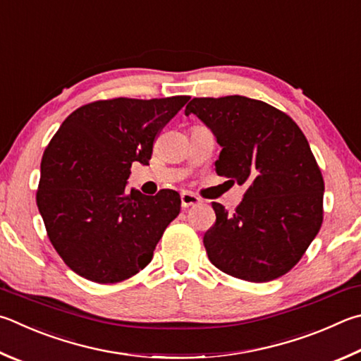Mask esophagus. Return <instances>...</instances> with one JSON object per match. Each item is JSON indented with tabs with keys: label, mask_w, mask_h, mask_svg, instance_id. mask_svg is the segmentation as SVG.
<instances>
[{
	"label": "esophagus",
	"mask_w": 361,
	"mask_h": 361,
	"mask_svg": "<svg viewBox=\"0 0 361 361\" xmlns=\"http://www.w3.org/2000/svg\"><path fill=\"white\" fill-rule=\"evenodd\" d=\"M200 203V197L199 195H195L192 192H181V207L183 208H189V207H194Z\"/></svg>",
	"instance_id": "obj_1"
}]
</instances>
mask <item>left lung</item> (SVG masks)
<instances>
[{"label": "left lung", "instance_id": "left-lung-1", "mask_svg": "<svg viewBox=\"0 0 361 361\" xmlns=\"http://www.w3.org/2000/svg\"><path fill=\"white\" fill-rule=\"evenodd\" d=\"M197 115L222 147L216 173L246 185L233 213L213 202L203 235L209 262L231 276L267 283L298 264L324 221V176L292 118L245 96L194 97Z\"/></svg>", "mask_w": 361, "mask_h": 361}]
</instances>
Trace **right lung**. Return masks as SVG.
I'll use <instances>...</instances> for the list:
<instances>
[{
	"instance_id": "1",
	"label": "right lung",
	"mask_w": 361,
	"mask_h": 361,
	"mask_svg": "<svg viewBox=\"0 0 361 361\" xmlns=\"http://www.w3.org/2000/svg\"><path fill=\"white\" fill-rule=\"evenodd\" d=\"M189 96L94 101L74 110L45 148L36 203L50 243L72 271L99 284L143 270L180 213L173 189L128 192L133 162L148 166L156 137Z\"/></svg>"
}]
</instances>
